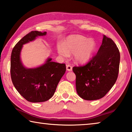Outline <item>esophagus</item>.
Listing matches in <instances>:
<instances>
[{
	"label": "esophagus",
	"mask_w": 132,
	"mask_h": 132,
	"mask_svg": "<svg viewBox=\"0 0 132 132\" xmlns=\"http://www.w3.org/2000/svg\"><path fill=\"white\" fill-rule=\"evenodd\" d=\"M66 70L69 71H72V67H71L70 64H67L66 65Z\"/></svg>",
	"instance_id": "esophagus-1"
}]
</instances>
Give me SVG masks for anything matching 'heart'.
<instances>
[{"mask_svg":"<svg viewBox=\"0 0 132 132\" xmlns=\"http://www.w3.org/2000/svg\"><path fill=\"white\" fill-rule=\"evenodd\" d=\"M95 49L94 40L80 35L69 36L64 40L63 45L57 46V52L60 55L68 57L69 53H74L75 61L79 63H84L90 61Z\"/></svg>","mask_w":132,"mask_h":132,"instance_id":"1","label":"heart"}]
</instances>
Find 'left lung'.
Listing matches in <instances>:
<instances>
[{"mask_svg": "<svg viewBox=\"0 0 132 132\" xmlns=\"http://www.w3.org/2000/svg\"><path fill=\"white\" fill-rule=\"evenodd\" d=\"M120 53L112 39L104 35L102 45L95 56L83 66L73 68L76 76V91L85 100L104 97L117 81Z\"/></svg>", "mask_w": 132, "mask_h": 132, "instance_id": "1", "label": "left lung"}]
</instances>
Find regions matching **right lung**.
I'll return each mask as SVG.
<instances>
[{"label": "right lung", "instance_id": "1", "mask_svg": "<svg viewBox=\"0 0 132 132\" xmlns=\"http://www.w3.org/2000/svg\"><path fill=\"white\" fill-rule=\"evenodd\" d=\"M46 34V32L31 31L17 42L11 55L10 74L13 84L22 97L29 102H45L52 98L66 71L65 64L51 61V57L37 68H27L22 63L20 55L23 45Z\"/></svg>", "mask_w": 132, "mask_h": 132}]
</instances>
